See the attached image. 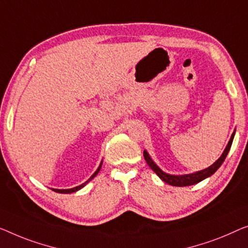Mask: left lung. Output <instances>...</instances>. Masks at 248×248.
Returning <instances> with one entry per match:
<instances>
[{
  "mask_svg": "<svg viewBox=\"0 0 248 248\" xmlns=\"http://www.w3.org/2000/svg\"><path fill=\"white\" fill-rule=\"evenodd\" d=\"M235 131L236 130H234V132H232L230 141H228L226 148H225V150L223 151V154H221V156L218 158V159L214 162L212 166H209L208 168L202 169V170L196 171L193 173H186V175H170V173L162 171L161 169L158 167L156 164H155V161L151 159V157L149 156V154L147 153V150H143V157H145V160L148 164V166H149V167L157 173V176L159 177L162 182H165L168 185H171V186H176V187L191 186V185H195L199 182H202V180L208 178V177L212 176L213 173L220 167L221 164H223L225 160V158H226V156H227L228 151H230V149H231L232 139H234V136H235Z\"/></svg>",
  "mask_w": 248,
  "mask_h": 248,
  "instance_id": "8db88e82",
  "label": "left lung"
}]
</instances>
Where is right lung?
I'll return each instance as SVG.
<instances>
[{
  "label": "right lung",
  "instance_id": "1",
  "mask_svg": "<svg viewBox=\"0 0 248 248\" xmlns=\"http://www.w3.org/2000/svg\"><path fill=\"white\" fill-rule=\"evenodd\" d=\"M101 166H102V160H101V162H100V165H99V167H98V169L97 170L94 171V173L93 175H92L90 178H89L86 183H83V184H81L80 186H77V187H73V188H70V189H55V188H51V189H52L53 191H55V193H59V194H71V193H76V191H78V190H80L81 188H83L84 186H86V185L89 183V182H91L92 179L94 178L95 176L98 175V172L100 171V169H101Z\"/></svg>",
  "mask_w": 248,
  "mask_h": 248
}]
</instances>
